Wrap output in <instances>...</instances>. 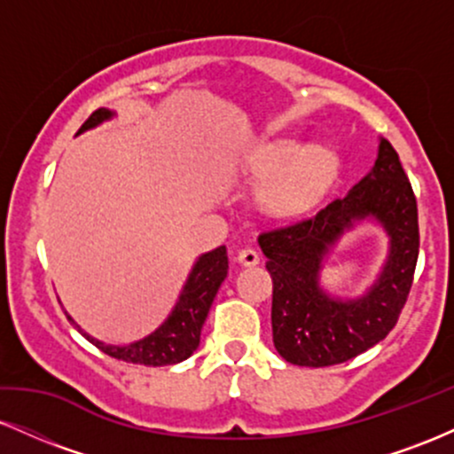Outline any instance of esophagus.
<instances>
[{"mask_svg":"<svg viewBox=\"0 0 454 454\" xmlns=\"http://www.w3.org/2000/svg\"><path fill=\"white\" fill-rule=\"evenodd\" d=\"M237 260L243 264V267H256L260 262V254L254 247H243L241 252L237 254Z\"/></svg>","mask_w":454,"mask_h":454,"instance_id":"esophagus-1","label":"esophagus"}]
</instances>
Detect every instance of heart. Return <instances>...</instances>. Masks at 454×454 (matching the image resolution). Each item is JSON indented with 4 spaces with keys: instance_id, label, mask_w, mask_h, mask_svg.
<instances>
[{
    "instance_id": "obj_1",
    "label": "heart",
    "mask_w": 454,
    "mask_h": 454,
    "mask_svg": "<svg viewBox=\"0 0 454 454\" xmlns=\"http://www.w3.org/2000/svg\"><path fill=\"white\" fill-rule=\"evenodd\" d=\"M337 170L333 151L320 145L301 149L296 143H279L256 161V175L267 181L262 190L270 209L299 211L326 190Z\"/></svg>"
}]
</instances>
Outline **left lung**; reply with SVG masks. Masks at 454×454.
Instances as JSON below:
<instances>
[{"label": "left lung", "instance_id": "obj_1", "mask_svg": "<svg viewBox=\"0 0 454 454\" xmlns=\"http://www.w3.org/2000/svg\"><path fill=\"white\" fill-rule=\"evenodd\" d=\"M376 216L391 237V256L379 284L354 301L326 297L317 286L321 258L354 219ZM273 279V343L299 367L346 363L376 346L397 325L419 260V207L397 151L382 138L373 170L348 194L314 215L258 237Z\"/></svg>", "mask_w": 454, "mask_h": 454}]
</instances>
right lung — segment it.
<instances>
[{
	"label": "right lung",
	"instance_id": "right-lung-1",
	"mask_svg": "<svg viewBox=\"0 0 454 454\" xmlns=\"http://www.w3.org/2000/svg\"><path fill=\"white\" fill-rule=\"evenodd\" d=\"M108 117H111V111L98 108V111H93L90 114V119L82 123L78 134L98 126V123ZM226 275L228 254L223 245L198 258L184 293L179 296V303L175 305L168 320H166L158 331L151 333L149 337H145V340H140L137 343H129V346H106V343L93 340L87 333H82L81 328H78V331H81L98 350L117 358V361L132 364H149V367L181 363L185 361L187 356H192L198 348V343H200L202 325H205L209 307ZM67 320L72 322V317L67 316ZM72 325H74V322H72Z\"/></svg>",
	"mask_w": 454,
	"mask_h": 454
}]
</instances>
